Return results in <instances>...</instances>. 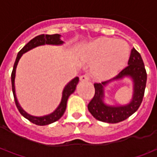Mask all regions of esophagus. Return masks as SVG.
<instances>
[{"mask_svg": "<svg viewBox=\"0 0 157 157\" xmlns=\"http://www.w3.org/2000/svg\"><path fill=\"white\" fill-rule=\"evenodd\" d=\"M80 81L81 82H86L89 81V76L87 75H83L80 76Z\"/></svg>", "mask_w": 157, "mask_h": 157, "instance_id": "esophagus-1", "label": "esophagus"}]
</instances>
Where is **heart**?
I'll return each mask as SVG.
<instances>
[{"label":"heart","mask_w":157,"mask_h":157,"mask_svg":"<svg viewBox=\"0 0 157 157\" xmlns=\"http://www.w3.org/2000/svg\"><path fill=\"white\" fill-rule=\"evenodd\" d=\"M130 49L124 41L102 38L86 45L83 56L92 60H98L93 73L97 78L107 80L114 76L128 62Z\"/></svg>","instance_id":"1"}]
</instances>
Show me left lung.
Listing matches in <instances>:
<instances>
[{"mask_svg": "<svg viewBox=\"0 0 157 157\" xmlns=\"http://www.w3.org/2000/svg\"><path fill=\"white\" fill-rule=\"evenodd\" d=\"M128 77L133 82V96L132 101L125 105H109L104 102L105 87L110 82ZM147 75L145 71L144 62L141 56L135 48L131 50V54L128 61V66L111 80L102 83H95V95L89 102V112L96 119L99 121L116 124L124 121L135 113L141 104Z\"/></svg>", "mask_w": 157, "mask_h": 157, "instance_id": "1", "label": "left lung"}]
</instances>
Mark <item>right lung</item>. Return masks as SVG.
<instances>
[{
  "instance_id": "add662e5",
  "label": "right lung",
  "mask_w": 157,
  "mask_h": 157,
  "mask_svg": "<svg viewBox=\"0 0 157 157\" xmlns=\"http://www.w3.org/2000/svg\"><path fill=\"white\" fill-rule=\"evenodd\" d=\"M61 35L59 34H41L33 38L32 40L27 44L23 47V48L18 52V54L17 55V59L14 63V66H13V70L12 72V92H13V96H14V99H15V103L17 108L18 109L20 113L22 114L24 118L29 119V121L32 122L33 124H35L37 125H48L54 122L57 121L59 118H61L64 113H65V109H66V104H67V100H68L69 97L71 95L73 92H75L76 85L78 84L79 77H75L72 79L71 82H69L66 86H65L63 92H62V98L60 101V103L59 104L57 109H55V111L51 113H49L48 115L41 116V117H37V116H33L29 114L27 112H25L19 104L17 96H16V91H15V77H16V70H17V66L18 64L19 59H21L22 55L25 54L26 52L31 50L33 48H36L38 46H41V45L44 44H51V45H62L64 44V42L62 41L60 39Z\"/></svg>"
}]
</instances>
